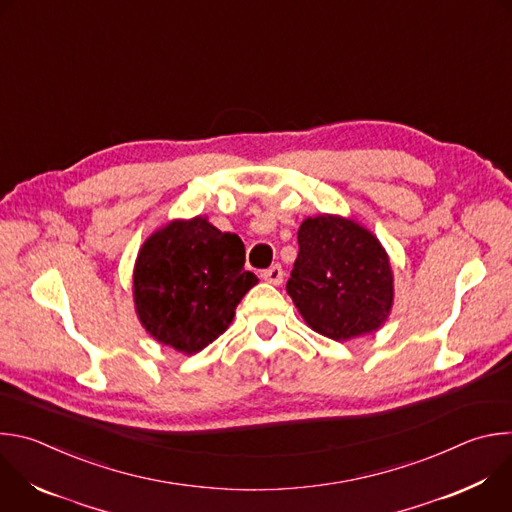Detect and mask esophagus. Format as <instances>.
<instances>
[{"instance_id": "1", "label": "esophagus", "mask_w": 512, "mask_h": 512, "mask_svg": "<svg viewBox=\"0 0 512 512\" xmlns=\"http://www.w3.org/2000/svg\"><path fill=\"white\" fill-rule=\"evenodd\" d=\"M261 277H263V281H267V283L279 285V283L283 281V269H281V265H273V267L265 269V271L261 273Z\"/></svg>"}]
</instances>
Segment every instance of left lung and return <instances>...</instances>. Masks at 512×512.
<instances>
[{
	"mask_svg": "<svg viewBox=\"0 0 512 512\" xmlns=\"http://www.w3.org/2000/svg\"><path fill=\"white\" fill-rule=\"evenodd\" d=\"M298 243L287 294L314 332L342 342L385 326L395 277L373 231L350 216L318 214L304 218Z\"/></svg>",
	"mask_w": 512,
	"mask_h": 512,
	"instance_id": "1",
	"label": "left lung"
}]
</instances>
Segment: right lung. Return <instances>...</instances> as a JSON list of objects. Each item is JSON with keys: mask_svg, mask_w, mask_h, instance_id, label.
Segmentation results:
<instances>
[{"mask_svg": "<svg viewBox=\"0 0 512 512\" xmlns=\"http://www.w3.org/2000/svg\"><path fill=\"white\" fill-rule=\"evenodd\" d=\"M245 245L206 216L174 218L143 241L133 265V306L154 340L186 356L200 352L233 322L259 281L245 271Z\"/></svg>", "mask_w": 512, "mask_h": 512, "instance_id": "add662e5", "label": "right lung"}]
</instances>
